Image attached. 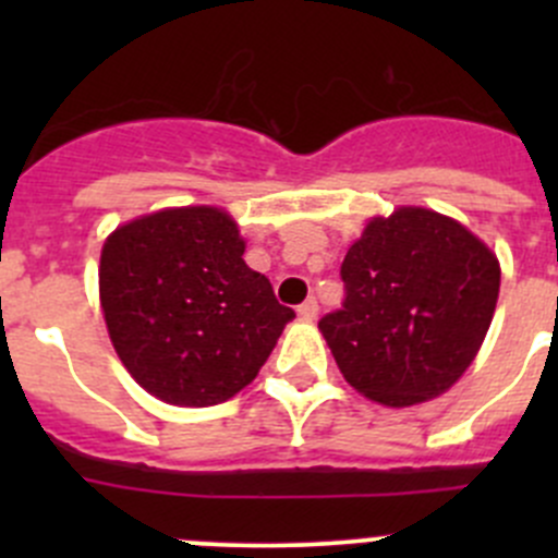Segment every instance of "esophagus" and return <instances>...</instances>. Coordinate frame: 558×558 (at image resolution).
Here are the masks:
<instances>
[{"instance_id":"esophagus-1","label":"esophagus","mask_w":558,"mask_h":558,"mask_svg":"<svg viewBox=\"0 0 558 558\" xmlns=\"http://www.w3.org/2000/svg\"><path fill=\"white\" fill-rule=\"evenodd\" d=\"M296 313H300L302 320H313L315 315H318V302L311 296V300H305L300 307H296Z\"/></svg>"}]
</instances>
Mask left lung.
<instances>
[{"label": "left lung", "instance_id": "8db88e82", "mask_svg": "<svg viewBox=\"0 0 558 558\" xmlns=\"http://www.w3.org/2000/svg\"><path fill=\"white\" fill-rule=\"evenodd\" d=\"M340 278L345 300L318 329L342 378L388 408L448 391L481 351L499 296L497 256L426 207L373 218Z\"/></svg>", "mask_w": 558, "mask_h": 558}]
</instances>
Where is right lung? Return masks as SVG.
<instances>
[{"label":"right lung","mask_w":558,"mask_h":558,"mask_svg":"<svg viewBox=\"0 0 558 558\" xmlns=\"http://www.w3.org/2000/svg\"><path fill=\"white\" fill-rule=\"evenodd\" d=\"M243 253L232 216L207 205L150 213L107 238V331L123 367L161 402L210 408L232 399L294 318Z\"/></svg>","instance_id":"1"}]
</instances>
